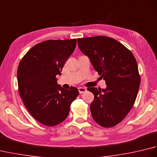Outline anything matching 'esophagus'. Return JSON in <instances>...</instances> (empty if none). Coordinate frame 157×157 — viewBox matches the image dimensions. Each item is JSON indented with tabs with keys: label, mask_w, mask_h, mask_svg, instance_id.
I'll list each match as a JSON object with an SVG mask.
<instances>
[{
	"label": "esophagus",
	"mask_w": 157,
	"mask_h": 157,
	"mask_svg": "<svg viewBox=\"0 0 157 157\" xmlns=\"http://www.w3.org/2000/svg\"><path fill=\"white\" fill-rule=\"evenodd\" d=\"M78 90H79V94H82V93H84L87 91V90H86L85 88L79 87V88H78Z\"/></svg>",
	"instance_id": "1"
}]
</instances>
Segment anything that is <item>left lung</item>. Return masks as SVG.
<instances>
[{"label": "left lung", "instance_id": "8db88e82", "mask_svg": "<svg viewBox=\"0 0 157 157\" xmlns=\"http://www.w3.org/2000/svg\"><path fill=\"white\" fill-rule=\"evenodd\" d=\"M78 44L106 84V89L88 88L94 96L90 104L92 117L104 128L115 126L133 107L140 84L134 56L124 45L106 36L78 38Z\"/></svg>", "mask_w": 157, "mask_h": 157}]
</instances>
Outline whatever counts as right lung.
Instances as JSON below:
<instances>
[{
    "label": "right lung",
    "instance_id": "obj_1",
    "mask_svg": "<svg viewBox=\"0 0 157 157\" xmlns=\"http://www.w3.org/2000/svg\"><path fill=\"white\" fill-rule=\"evenodd\" d=\"M76 42V39L49 40L38 43L19 64L20 97L33 117L44 125L55 126L64 121L79 94L73 86L69 90L61 88L56 78L74 51Z\"/></svg>",
    "mask_w": 157,
    "mask_h": 157
}]
</instances>
